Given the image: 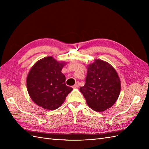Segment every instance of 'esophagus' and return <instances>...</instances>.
<instances>
[{"label":"esophagus","mask_w":149,"mask_h":149,"mask_svg":"<svg viewBox=\"0 0 149 149\" xmlns=\"http://www.w3.org/2000/svg\"><path fill=\"white\" fill-rule=\"evenodd\" d=\"M79 87V82H76L75 84L73 86V88H78Z\"/></svg>","instance_id":"34e87169"}]
</instances>
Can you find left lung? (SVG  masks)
<instances>
[{"label":"left lung","instance_id":"left-lung-1","mask_svg":"<svg viewBox=\"0 0 149 149\" xmlns=\"http://www.w3.org/2000/svg\"><path fill=\"white\" fill-rule=\"evenodd\" d=\"M87 104L94 111L101 112L113 106L120 91V81L111 65L95 60L88 66L84 86L79 88Z\"/></svg>","mask_w":149,"mask_h":149}]
</instances>
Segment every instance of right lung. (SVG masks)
I'll return each mask as SVG.
<instances>
[{
    "instance_id": "obj_1",
    "label": "right lung",
    "mask_w": 149,
    "mask_h": 149,
    "mask_svg": "<svg viewBox=\"0 0 149 149\" xmlns=\"http://www.w3.org/2000/svg\"><path fill=\"white\" fill-rule=\"evenodd\" d=\"M65 64L48 56L31 68L26 86L31 100L38 106L49 110L58 109L73 90L66 85L65 76L61 73Z\"/></svg>"
}]
</instances>
